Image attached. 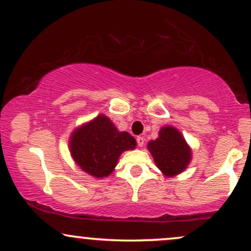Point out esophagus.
<instances>
[{
	"label": "esophagus",
	"instance_id": "obj_1",
	"mask_svg": "<svg viewBox=\"0 0 251 251\" xmlns=\"http://www.w3.org/2000/svg\"><path fill=\"white\" fill-rule=\"evenodd\" d=\"M136 144H138L139 147H144V145H145L144 136H138V138H136Z\"/></svg>",
	"mask_w": 251,
	"mask_h": 251
}]
</instances>
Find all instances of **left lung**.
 <instances>
[{
    "instance_id": "1",
    "label": "left lung",
    "mask_w": 251,
    "mask_h": 251,
    "mask_svg": "<svg viewBox=\"0 0 251 251\" xmlns=\"http://www.w3.org/2000/svg\"><path fill=\"white\" fill-rule=\"evenodd\" d=\"M148 149L157 168L166 176L182 173L191 160L189 146L182 134L171 126L161 128L156 140L149 141Z\"/></svg>"
}]
</instances>
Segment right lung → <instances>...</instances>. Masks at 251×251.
I'll return each instance as SVG.
<instances>
[{
    "label": "right lung",
    "instance_id": "add662e5",
    "mask_svg": "<svg viewBox=\"0 0 251 251\" xmlns=\"http://www.w3.org/2000/svg\"><path fill=\"white\" fill-rule=\"evenodd\" d=\"M72 156L89 175L102 178L115 169L120 154L135 147L127 132H119L107 117L100 115L75 129L71 136Z\"/></svg>",
    "mask_w": 251,
    "mask_h": 251
}]
</instances>
